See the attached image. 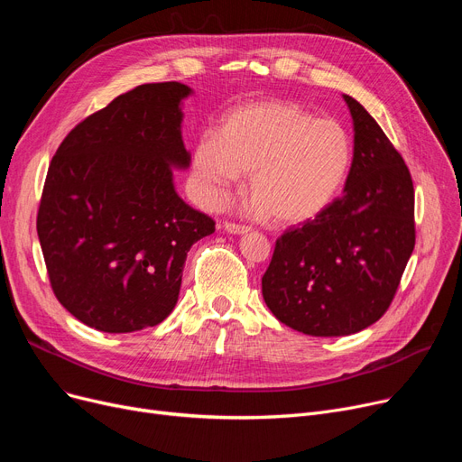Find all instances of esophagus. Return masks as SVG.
<instances>
[{
    "label": "esophagus",
    "instance_id": "obj_1",
    "mask_svg": "<svg viewBox=\"0 0 462 462\" xmlns=\"http://www.w3.org/2000/svg\"><path fill=\"white\" fill-rule=\"evenodd\" d=\"M226 231L231 233V235H245L250 231L248 226H240V224H233V222H226Z\"/></svg>",
    "mask_w": 462,
    "mask_h": 462
}]
</instances>
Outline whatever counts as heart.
<instances>
[{"instance_id": "obj_1", "label": "heart", "mask_w": 462, "mask_h": 462, "mask_svg": "<svg viewBox=\"0 0 462 462\" xmlns=\"http://www.w3.org/2000/svg\"><path fill=\"white\" fill-rule=\"evenodd\" d=\"M351 165V141L335 122L290 101H255L229 111L193 150L197 191L205 205L229 195L248 175L252 210L295 226L321 214L340 191Z\"/></svg>"}]
</instances>
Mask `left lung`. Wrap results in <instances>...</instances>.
<instances>
[{
  "mask_svg": "<svg viewBox=\"0 0 462 462\" xmlns=\"http://www.w3.org/2000/svg\"><path fill=\"white\" fill-rule=\"evenodd\" d=\"M344 101L356 134L344 195L276 240L261 280L269 310L310 337H346L376 323L415 246L410 171L365 106Z\"/></svg>",
  "mask_w": 462,
  "mask_h": 462,
  "instance_id": "obj_1",
  "label": "left lung"
}]
</instances>
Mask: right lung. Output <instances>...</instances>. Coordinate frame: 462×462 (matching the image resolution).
Instances as JSON below:
<instances>
[{
  "label": "right lung",
  "instance_id": "add662e5",
  "mask_svg": "<svg viewBox=\"0 0 462 462\" xmlns=\"http://www.w3.org/2000/svg\"><path fill=\"white\" fill-rule=\"evenodd\" d=\"M180 82L143 84L75 125L51 162L37 235L52 291L84 325L134 333L177 306L189 248L214 219L186 205Z\"/></svg>",
  "mask_w": 462,
  "mask_h": 462
}]
</instances>
